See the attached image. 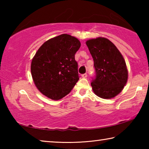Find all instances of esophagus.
Listing matches in <instances>:
<instances>
[{
	"label": "esophagus",
	"mask_w": 149,
	"mask_h": 149,
	"mask_svg": "<svg viewBox=\"0 0 149 149\" xmlns=\"http://www.w3.org/2000/svg\"><path fill=\"white\" fill-rule=\"evenodd\" d=\"M82 77L84 78H86L87 77V74H82Z\"/></svg>",
	"instance_id": "1"
}]
</instances>
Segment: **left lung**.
<instances>
[{
  "label": "left lung",
  "mask_w": 149,
  "mask_h": 149,
  "mask_svg": "<svg viewBox=\"0 0 149 149\" xmlns=\"http://www.w3.org/2000/svg\"><path fill=\"white\" fill-rule=\"evenodd\" d=\"M86 45L94 61L95 76L91 84L93 92L102 99L114 97L127 81L128 72L122 54L104 37L88 40Z\"/></svg>",
  "instance_id": "1"
}]
</instances>
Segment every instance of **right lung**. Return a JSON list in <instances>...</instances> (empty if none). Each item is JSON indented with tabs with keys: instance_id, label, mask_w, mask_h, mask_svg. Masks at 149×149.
<instances>
[{
	"instance_id": "obj_1",
	"label": "right lung",
	"mask_w": 149,
	"mask_h": 149,
	"mask_svg": "<svg viewBox=\"0 0 149 149\" xmlns=\"http://www.w3.org/2000/svg\"><path fill=\"white\" fill-rule=\"evenodd\" d=\"M79 40L62 34L48 40L32 60L31 72L35 86L52 100H59L71 91L79 79L75 54Z\"/></svg>"
}]
</instances>
